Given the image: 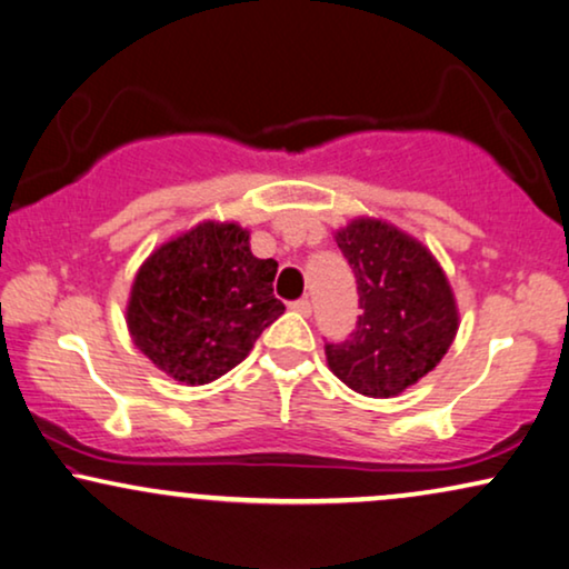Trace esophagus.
Instances as JSON below:
<instances>
[{"mask_svg":"<svg viewBox=\"0 0 569 569\" xmlns=\"http://www.w3.org/2000/svg\"><path fill=\"white\" fill-rule=\"evenodd\" d=\"M291 309H293V312L309 317V315H312V301H309V299H297V301H291Z\"/></svg>","mask_w":569,"mask_h":569,"instance_id":"esophagus-1","label":"esophagus"}]
</instances>
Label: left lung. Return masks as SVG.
Instances as JSON below:
<instances>
[{"label": "left lung", "instance_id": "8db88e82", "mask_svg": "<svg viewBox=\"0 0 569 569\" xmlns=\"http://www.w3.org/2000/svg\"><path fill=\"white\" fill-rule=\"evenodd\" d=\"M359 291L356 330L325 343L332 375L369 398H392L437 367L458 332L450 283L419 241L372 218L336 233Z\"/></svg>", "mask_w": 569, "mask_h": 569}]
</instances>
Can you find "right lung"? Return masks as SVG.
Segmentation results:
<instances>
[{
  "mask_svg": "<svg viewBox=\"0 0 569 569\" xmlns=\"http://www.w3.org/2000/svg\"><path fill=\"white\" fill-rule=\"evenodd\" d=\"M278 262L257 260L237 223H200L142 262L127 325L134 346L184 385L237 367L283 315L272 293Z\"/></svg>",
  "mask_w": 569,
  "mask_h": 569,
  "instance_id": "add662e5",
  "label": "right lung"
}]
</instances>
